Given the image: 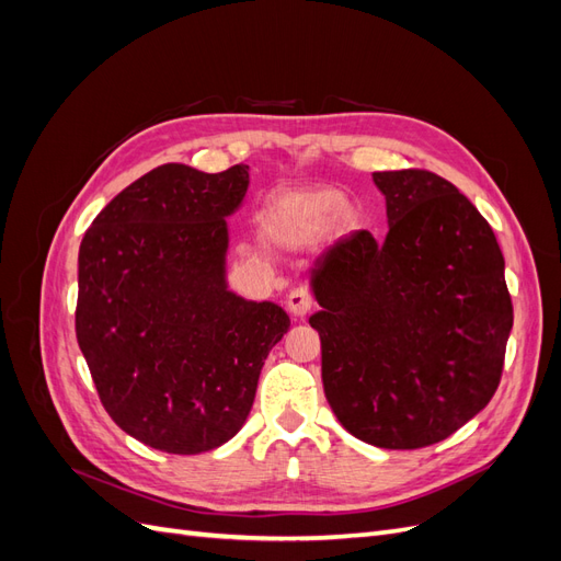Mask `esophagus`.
I'll return each instance as SVG.
<instances>
[{
  "instance_id": "esophagus-1",
  "label": "esophagus",
  "mask_w": 561,
  "mask_h": 561,
  "mask_svg": "<svg viewBox=\"0 0 561 561\" xmlns=\"http://www.w3.org/2000/svg\"><path fill=\"white\" fill-rule=\"evenodd\" d=\"M313 295L307 290V287H295V290H290V295H287V309H290V313L295 316H307L311 309H313Z\"/></svg>"
}]
</instances>
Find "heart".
<instances>
[{
    "mask_svg": "<svg viewBox=\"0 0 561 561\" xmlns=\"http://www.w3.org/2000/svg\"><path fill=\"white\" fill-rule=\"evenodd\" d=\"M334 229L348 233L358 227V210L344 206V196L334 190L283 192L268 201L264 210V231L274 243L285 248L307 245Z\"/></svg>",
    "mask_w": 561,
    "mask_h": 561,
    "instance_id": "heart-1",
    "label": "heart"
}]
</instances>
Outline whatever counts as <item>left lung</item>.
<instances>
[{"instance_id": "obj_1", "label": "left lung", "mask_w": 561, "mask_h": 561, "mask_svg": "<svg viewBox=\"0 0 561 561\" xmlns=\"http://www.w3.org/2000/svg\"><path fill=\"white\" fill-rule=\"evenodd\" d=\"M388 233L355 231L311 266L322 386L367 445L439 443L494 398L513 301L486 219L428 171L375 173Z\"/></svg>"}]
</instances>
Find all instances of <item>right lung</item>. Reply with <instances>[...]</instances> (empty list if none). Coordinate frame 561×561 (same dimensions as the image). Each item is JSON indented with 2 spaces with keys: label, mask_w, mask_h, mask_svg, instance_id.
Here are the masks:
<instances>
[{
  "label": "right lung",
  "mask_w": 561,
  "mask_h": 561,
  "mask_svg": "<svg viewBox=\"0 0 561 561\" xmlns=\"http://www.w3.org/2000/svg\"><path fill=\"white\" fill-rule=\"evenodd\" d=\"M248 184L245 163H163L116 194L81 241L79 348L112 421L151 449L229 443L290 330L278 304L229 290L227 217Z\"/></svg>",
  "instance_id": "obj_1"
}]
</instances>
